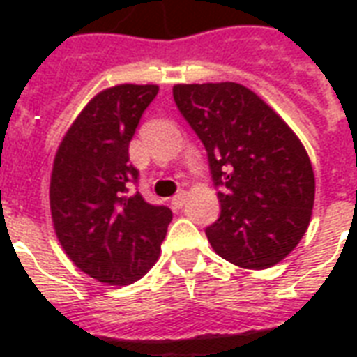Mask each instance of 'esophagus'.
Returning a JSON list of instances; mask_svg holds the SVG:
<instances>
[{
    "mask_svg": "<svg viewBox=\"0 0 357 357\" xmlns=\"http://www.w3.org/2000/svg\"><path fill=\"white\" fill-rule=\"evenodd\" d=\"M185 198H187V196H185L183 190L174 196V198H172V207H174V209H181V207H183V204H185Z\"/></svg>",
    "mask_w": 357,
    "mask_h": 357,
    "instance_id": "1",
    "label": "esophagus"
}]
</instances>
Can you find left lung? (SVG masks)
Returning <instances> with one entry per match:
<instances>
[{
  "mask_svg": "<svg viewBox=\"0 0 357 357\" xmlns=\"http://www.w3.org/2000/svg\"><path fill=\"white\" fill-rule=\"evenodd\" d=\"M174 102L207 151L220 217L213 250L243 268H268L310 226L315 176L307 151L257 94L238 83L176 85Z\"/></svg>",
  "mask_w": 357,
  "mask_h": 357,
  "instance_id": "left-lung-1",
  "label": "left lung"
}]
</instances>
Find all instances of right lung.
<instances>
[{
	"label": "right lung",
	"mask_w": 357,
	"mask_h": 357,
	"mask_svg": "<svg viewBox=\"0 0 357 357\" xmlns=\"http://www.w3.org/2000/svg\"><path fill=\"white\" fill-rule=\"evenodd\" d=\"M157 85H119L89 102L66 131L50 183L53 228L77 268L109 285H128L155 265L172 211L140 192L129 142Z\"/></svg>",
	"instance_id": "right-lung-1"
}]
</instances>
